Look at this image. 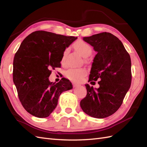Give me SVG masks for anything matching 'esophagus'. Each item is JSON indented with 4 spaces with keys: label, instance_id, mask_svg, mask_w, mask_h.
<instances>
[{
    "label": "esophagus",
    "instance_id": "obj_1",
    "mask_svg": "<svg viewBox=\"0 0 147 147\" xmlns=\"http://www.w3.org/2000/svg\"><path fill=\"white\" fill-rule=\"evenodd\" d=\"M72 84H73V86H74V87H76V86H77L79 85V84H77V83H74V82H72Z\"/></svg>",
    "mask_w": 147,
    "mask_h": 147
}]
</instances>
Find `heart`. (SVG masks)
I'll list each match as a JSON object with an SVG mask.
<instances>
[{"label": "heart", "mask_w": 147, "mask_h": 147, "mask_svg": "<svg viewBox=\"0 0 147 147\" xmlns=\"http://www.w3.org/2000/svg\"><path fill=\"white\" fill-rule=\"evenodd\" d=\"M74 47L80 54L83 57H86L90 56L92 53V48L86 42L83 40H78L75 42ZM69 51L66 48L64 52V57ZM87 74L86 70L83 68H70L65 72V77L74 82H80L86 76Z\"/></svg>", "instance_id": "b5f03b06"}]
</instances>
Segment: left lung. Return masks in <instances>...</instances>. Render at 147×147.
<instances>
[{
  "label": "left lung",
  "mask_w": 147,
  "mask_h": 147,
  "mask_svg": "<svg viewBox=\"0 0 147 147\" xmlns=\"http://www.w3.org/2000/svg\"><path fill=\"white\" fill-rule=\"evenodd\" d=\"M83 40L97 53L88 82L100 81L99 88L96 90L85 84L87 94L80 101V107L92 117L104 118L119 109L131 86V57L122 42L111 33L92 35L83 37Z\"/></svg>",
  "instance_id": "obj_1"
}]
</instances>
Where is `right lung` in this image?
Returning <instances> with one entry per match:
<instances>
[{
    "label": "right lung",
    "mask_w": 147,
    "mask_h": 147,
    "mask_svg": "<svg viewBox=\"0 0 147 147\" xmlns=\"http://www.w3.org/2000/svg\"><path fill=\"white\" fill-rule=\"evenodd\" d=\"M77 38L37 30L24 38L15 53L13 82L22 105L33 116H50L61 93L72 88L67 79L63 78L56 83L48 77L51 69L60 67L65 48Z\"/></svg>",
    "instance_id": "1"
}]
</instances>
